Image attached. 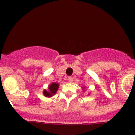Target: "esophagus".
I'll return each instance as SVG.
<instances>
[{
    "mask_svg": "<svg viewBox=\"0 0 135 135\" xmlns=\"http://www.w3.org/2000/svg\"><path fill=\"white\" fill-rule=\"evenodd\" d=\"M68 80H69V83H72L73 77H71V76H69V77H68Z\"/></svg>",
    "mask_w": 135,
    "mask_h": 135,
    "instance_id": "34e87169",
    "label": "esophagus"
}]
</instances>
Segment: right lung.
I'll use <instances>...</instances> for the list:
<instances>
[{
    "instance_id": "add662e5",
    "label": "right lung",
    "mask_w": 135,
    "mask_h": 135,
    "mask_svg": "<svg viewBox=\"0 0 135 135\" xmlns=\"http://www.w3.org/2000/svg\"><path fill=\"white\" fill-rule=\"evenodd\" d=\"M59 88V84L53 83L51 84L48 88V91L44 89L43 91V94L46 97H51L54 96L57 92Z\"/></svg>"
}]
</instances>
